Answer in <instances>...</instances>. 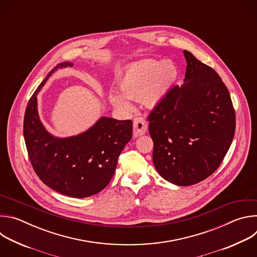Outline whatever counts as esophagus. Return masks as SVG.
I'll use <instances>...</instances> for the list:
<instances>
[{
  "instance_id": "1",
  "label": "esophagus",
  "mask_w": 257,
  "mask_h": 257,
  "mask_svg": "<svg viewBox=\"0 0 257 257\" xmlns=\"http://www.w3.org/2000/svg\"><path fill=\"white\" fill-rule=\"evenodd\" d=\"M148 122L143 117H136L133 121V135L135 137L143 135L148 131Z\"/></svg>"
}]
</instances>
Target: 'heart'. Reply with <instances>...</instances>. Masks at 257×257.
Masks as SVG:
<instances>
[{
    "mask_svg": "<svg viewBox=\"0 0 257 257\" xmlns=\"http://www.w3.org/2000/svg\"><path fill=\"white\" fill-rule=\"evenodd\" d=\"M178 71L171 61L143 60L129 66L118 79V88L108 92L114 105L131 108L128 99L140 100L146 105H156L174 84Z\"/></svg>",
    "mask_w": 257,
    "mask_h": 257,
    "instance_id": "heart-1",
    "label": "heart"
}]
</instances>
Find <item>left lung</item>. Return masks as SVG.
Instances as JSON below:
<instances>
[{"instance_id": "obj_1", "label": "left lung", "mask_w": 257, "mask_h": 257, "mask_svg": "<svg viewBox=\"0 0 257 257\" xmlns=\"http://www.w3.org/2000/svg\"><path fill=\"white\" fill-rule=\"evenodd\" d=\"M183 53L185 83L173 86L148 119L157 171L175 185L190 186L222 164L234 138L236 116L217 73L190 52Z\"/></svg>"}]
</instances>
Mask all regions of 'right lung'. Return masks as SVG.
<instances>
[{"label":"right lung","mask_w":257,"mask_h":257,"mask_svg":"<svg viewBox=\"0 0 257 257\" xmlns=\"http://www.w3.org/2000/svg\"><path fill=\"white\" fill-rule=\"evenodd\" d=\"M57 65L30 97L23 123L29 161L39 178L53 190L74 198L100 192L113 178L118 158L132 138V121L100 118L90 129L67 138L51 135L38 113L36 94L58 68Z\"/></svg>","instance_id":"obj_1"}]
</instances>
